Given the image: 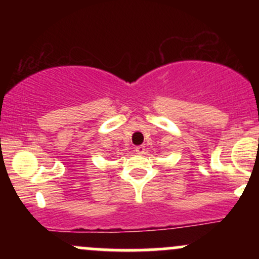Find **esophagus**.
I'll return each mask as SVG.
<instances>
[{
  "label": "esophagus",
  "instance_id": "obj_1",
  "mask_svg": "<svg viewBox=\"0 0 259 259\" xmlns=\"http://www.w3.org/2000/svg\"><path fill=\"white\" fill-rule=\"evenodd\" d=\"M135 151L138 154H144L145 151H146V148H145V146H138L135 148Z\"/></svg>",
  "mask_w": 259,
  "mask_h": 259
}]
</instances>
